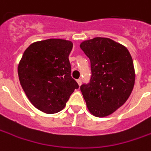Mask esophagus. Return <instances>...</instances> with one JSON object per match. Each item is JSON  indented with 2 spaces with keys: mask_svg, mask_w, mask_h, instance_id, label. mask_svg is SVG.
I'll list each match as a JSON object with an SVG mask.
<instances>
[{
  "mask_svg": "<svg viewBox=\"0 0 151 151\" xmlns=\"http://www.w3.org/2000/svg\"><path fill=\"white\" fill-rule=\"evenodd\" d=\"M77 83H78V86H81V84H82V80L78 79L77 80Z\"/></svg>",
  "mask_w": 151,
  "mask_h": 151,
  "instance_id": "esophagus-1",
  "label": "esophagus"
}]
</instances>
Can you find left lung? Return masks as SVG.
Returning <instances> with one entry per match:
<instances>
[{
  "instance_id": "1",
  "label": "left lung",
  "mask_w": 151,
  "mask_h": 151,
  "mask_svg": "<svg viewBox=\"0 0 151 151\" xmlns=\"http://www.w3.org/2000/svg\"><path fill=\"white\" fill-rule=\"evenodd\" d=\"M80 48L91 62L90 83L80 87L88 109L97 117L107 116L127 101L134 88L131 54L122 45L101 37L83 41Z\"/></svg>"
}]
</instances>
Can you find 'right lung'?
<instances>
[{
	"label": "right lung",
	"mask_w": 151,
	"mask_h": 151,
	"mask_svg": "<svg viewBox=\"0 0 151 151\" xmlns=\"http://www.w3.org/2000/svg\"><path fill=\"white\" fill-rule=\"evenodd\" d=\"M73 43L61 39L37 41L18 65L20 85L33 105L47 114L63 110L78 84L71 77L68 55Z\"/></svg>",
	"instance_id": "right-lung-1"
}]
</instances>
